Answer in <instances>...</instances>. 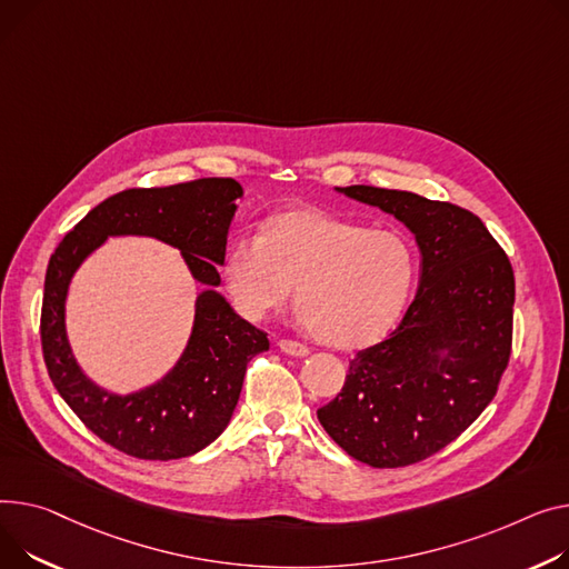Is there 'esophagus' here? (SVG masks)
Instances as JSON below:
<instances>
[{
	"mask_svg": "<svg viewBox=\"0 0 569 569\" xmlns=\"http://www.w3.org/2000/svg\"><path fill=\"white\" fill-rule=\"evenodd\" d=\"M279 350L292 357H307L309 348L305 343H299V340H290V338H281L279 340Z\"/></svg>",
	"mask_w": 569,
	"mask_h": 569,
	"instance_id": "esophagus-1",
	"label": "esophagus"
}]
</instances>
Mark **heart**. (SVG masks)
<instances>
[{"label": "heart", "instance_id": "1", "mask_svg": "<svg viewBox=\"0 0 569 569\" xmlns=\"http://www.w3.org/2000/svg\"><path fill=\"white\" fill-rule=\"evenodd\" d=\"M223 281L249 320L283 309L297 284L305 327L325 346L355 350L377 343L400 320L416 281V251L396 229L297 208L264 221L260 236L236 238L223 256Z\"/></svg>", "mask_w": 569, "mask_h": 569}]
</instances>
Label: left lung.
Segmentation results:
<instances>
[{
  "mask_svg": "<svg viewBox=\"0 0 569 569\" xmlns=\"http://www.w3.org/2000/svg\"><path fill=\"white\" fill-rule=\"evenodd\" d=\"M340 192L407 226L421 249V281L400 325L357 352L318 419L350 458L409 467L456 441L497 396L512 352V264L460 206L370 184Z\"/></svg>",
  "mask_w": 569,
  "mask_h": 569,
  "instance_id": "obj_1",
  "label": "left lung"
}]
</instances>
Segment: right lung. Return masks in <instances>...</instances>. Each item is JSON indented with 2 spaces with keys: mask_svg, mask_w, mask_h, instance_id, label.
I'll return each instance as SVG.
<instances>
[{
  "mask_svg": "<svg viewBox=\"0 0 569 569\" xmlns=\"http://www.w3.org/2000/svg\"><path fill=\"white\" fill-rule=\"evenodd\" d=\"M238 197L242 187L233 178L123 189L74 223L50 256L41 309L48 375L78 419L130 458L167 462L212 443L231 421L247 363L270 350L268 333L240 318L214 290ZM109 234H150L178 246L193 276L211 288L198 300L196 329L177 368L156 388L132 397H113L89 383L64 340L67 283Z\"/></svg>",
  "mask_w": 569,
  "mask_h": 569,
  "instance_id": "right-lung-1",
  "label": "right lung"
}]
</instances>
